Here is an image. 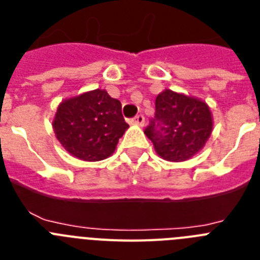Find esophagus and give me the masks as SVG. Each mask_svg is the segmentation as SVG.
Here are the masks:
<instances>
[{
  "label": "esophagus",
  "mask_w": 260,
  "mask_h": 260,
  "mask_svg": "<svg viewBox=\"0 0 260 260\" xmlns=\"http://www.w3.org/2000/svg\"><path fill=\"white\" fill-rule=\"evenodd\" d=\"M132 122L135 123V125L143 126L144 125V116L143 114H137V116L132 119Z\"/></svg>",
  "instance_id": "34e87169"
}]
</instances>
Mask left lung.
Listing matches in <instances>:
<instances>
[{"mask_svg": "<svg viewBox=\"0 0 260 260\" xmlns=\"http://www.w3.org/2000/svg\"><path fill=\"white\" fill-rule=\"evenodd\" d=\"M155 117L144 128L157 155L169 161H185L207 142L212 117L207 104L165 89L156 98Z\"/></svg>", "mask_w": 260, "mask_h": 260, "instance_id": "left-lung-1", "label": "left lung"}]
</instances>
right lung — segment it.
Wrapping results in <instances>:
<instances>
[{
  "label": "right lung",
  "instance_id": "obj_1",
  "mask_svg": "<svg viewBox=\"0 0 260 260\" xmlns=\"http://www.w3.org/2000/svg\"><path fill=\"white\" fill-rule=\"evenodd\" d=\"M53 127L69 153L84 161H99L114 152L128 125L119 100L95 89L59 104Z\"/></svg>",
  "mask_w": 260,
  "mask_h": 260
}]
</instances>
